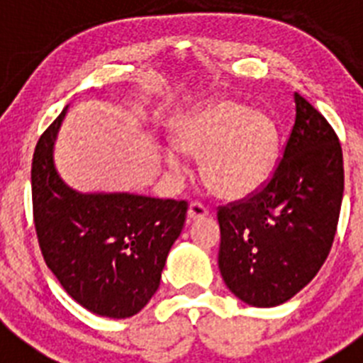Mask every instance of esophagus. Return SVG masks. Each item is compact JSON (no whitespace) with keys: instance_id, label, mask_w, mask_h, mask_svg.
<instances>
[{"instance_id":"34e87169","label":"esophagus","mask_w":363,"mask_h":363,"mask_svg":"<svg viewBox=\"0 0 363 363\" xmlns=\"http://www.w3.org/2000/svg\"><path fill=\"white\" fill-rule=\"evenodd\" d=\"M207 214H209V209H207L203 203H200V201H192V203L189 205V211H187L189 221L200 220V218H205Z\"/></svg>"}]
</instances>
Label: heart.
<instances>
[{"label": "heart", "instance_id": "1", "mask_svg": "<svg viewBox=\"0 0 363 363\" xmlns=\"http://www.w3.org/2000/svg\"><path fill=\"white\" fill-rule=\"evenodd\" d=\"M172 142L182 152L200 158L201 179L213 194L240 200L258 191L271 174L278 130L264 112L220 99L179 118ZM163 160L171 171L182 169L174 149H167Z\"/></svg>", "mask_w": 363, "mask_h": 363}]
</instances>
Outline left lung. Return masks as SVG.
Instances as JSON below:
<instances>
[{
	"label": "left lung",
	"instance_id": "obj_1",
	"mask_svg": "<svg viewBox=\"0 0 363 363\" xmlns=\"http://www.w3.org/2000/svg\"><path fill=\"white\" fill-rule=\"evenodd\" d=\"M296 118L277 171L242 201L218 209V267L234 296L274 307L300 293L331 251L344 196L338 136L294 92Z\"/></svg>",
	"mask_w": 363,
	"mask_h": 363
}]
</instances>
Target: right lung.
<instances>
[{
	"label": "right lung",
	"mask_w": 363,
	"mask_h": 363,
	"mask_svg": "<svg viewBox=\"0 0 363 363\" xmlns=\"http://www.w3.org/2000/svg\"><path fill=\"white\" fill-rule=\"evenodd\" d=\"M67 107L38 140L32 209L45 264L91 313L129 318L158 291L187 201L129 192H78L60 178L54 143Z\"/></svg>",
	"instance_id": "1"
}]
</instances>
